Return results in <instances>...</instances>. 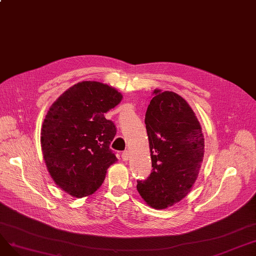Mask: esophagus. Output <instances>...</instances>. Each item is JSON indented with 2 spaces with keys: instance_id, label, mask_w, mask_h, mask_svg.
I'll list each match as a JSON object with an SVG mask.
<instances>
[{
  "instance_id": "34e87169",
  "label": "esophagus",
  "mask_w": 256,
  "mask_h": 256,
  "mask_svg": "<svg viewBox=\"0 0 256 256\" xmlns=\"http://www.w3.org/2000/svg\"><path fill=\"white\" fill-rule=\"evenodd\" d=\"M121 158H122V160L126 162V160H128V158H130V152L128 150L124 152L122 154H121Z\"/></svg>"
}]
</instances>
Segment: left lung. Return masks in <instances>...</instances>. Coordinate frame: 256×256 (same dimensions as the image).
<instances>
[{"mask_svg":"<svg viewBox=\"0 0 256 256\" xmlns=\"http://www.w3.org/2000/svg\"><path fill=\"white\" fill-rule=\"evenodd\" d=\"M145 124L152 171L137 190L150 206L165 210L190 193L204 156V136L190 104L172 91L156 89Z\"/></svg>","mask_w":256,"mask_h":256,"instance_id":"obj_1","label":"left lung"}]
</instances>
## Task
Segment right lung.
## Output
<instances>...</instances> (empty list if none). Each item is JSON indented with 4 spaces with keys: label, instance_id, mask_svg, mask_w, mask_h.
Masks as SVG:
<instances>
[{
    "label": "right lung",
    "instance_id": "right-lung-1",
    "mask_svg": "<svg viewBox=\"0 0 256 256\" xmlns=\"http://www.w3.org/2000/svg\"><path fill=\"white\" fill-rule=\"evenodd\" d=\"M122 100L117 89L83 80L54 102L44 120L40 144L50 178L76 198L93 194L117 162L110 150L116 128L104 113Z\"/></svg>",
    "mask_w": 256,
    "mask_h": 256
}]
</instances>
